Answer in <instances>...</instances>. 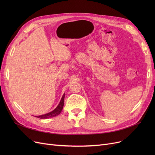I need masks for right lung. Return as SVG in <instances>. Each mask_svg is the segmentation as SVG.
Segmentation results:
<instances>
[{"mask_svg": "<svg viewBox=\"0 0 155 155\" xmlns=\"http://www.w3.org/2000/svg\"><path fill=\"white\" fill-rule=\"evenodd\" d=\"M64 94H63V95L61 97V99L59 103V104L58 105V106L56 107V108H55L53 111L45 114L43 115H41V116H35L36 117L39 118V119H48V118H51V117H55L56 116L59 115L61 113L63 105H64Z\"/></svg>", "mask_w": 155, "mask_h": 155, "instance_id": "right-lung-1", "label": "right lung"}]
</instances>
